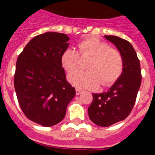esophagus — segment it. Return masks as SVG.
Returning <instances> with one entry per match:
<instances>
[{
  "mask_svg": "<svg viewBox=\"0 0 155 155\" xmlns=\"http://www.w3.org/2000/svg\"><path fill=\"white\" fill-rule=\"evenodd\" d=\"M81 92H82V90L79 89V88H76V89H75V93H76V95H80Z\"/></svg>",
  "mask_w": 155,
  "mask_h": 155,
  "instance_id": "1",
  "label": "esophagus"
}]
</instances>
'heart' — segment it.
<instances>
[{
	"mask_svg": "<svg viewBox=\"0 0 155 155\" xmlns=\"http://www.w3.org/2000/svg\"><path fill=\"white\" fill-rule=\"evenodd\" d=\"M77 51L67 49L61 55V64L68 72L77 68L80 57H90L87 71H77L68 75L71 84L80 89H94L99 84L108 86L120 77L124 62L120 52L110 48L96 38H88L78 44Z\"/></svg>",
	"mask_w": 155,
	"mask_h": 155,
	"instance_id": "obj_1",
	"label": "heart"
}]
</instances>
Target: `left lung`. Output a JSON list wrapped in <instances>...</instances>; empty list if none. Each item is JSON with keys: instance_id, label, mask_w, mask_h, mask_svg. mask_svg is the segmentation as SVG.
Listing matches in <instances>:
<instances>
[{"instance_id": "8db88e82", "label": "left lung", "mask_w": 155, "mask_h": 155, "mask_svg": "<svg viewBox=\"0 0 155 155\" xmlns=\"http://www.w3.org/2000/svg\"><path fill=\"white\" fill-rule=\"evenodd\" d=\"M104 37L120 52L124 67L120 77L107 92L92 93L88 116L92 122L102 127L125 120L130 115L142 83L140 61L130 42L117 36Z\"/></svg>"}]
</instances>
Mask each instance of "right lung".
<instances>
[{
    "mask_svg": "<svg viewBox=\"0 0 155 155\" xmlns=\"http://www.w3.org/2000/svg\"><path fill=\"white\" fill-rule=\"evenodd\" d=\"M68 40L62 33L38 35L28 42L16 63L14 87L19 105L28 119L42 126L60 122L75 96L61 64Z\"/></svg>",
    "mask_w": 155,
    "mask_h": 155,
    "instance_id": "right-lung-1",
    "label": "right lung"
}]
</instances>
